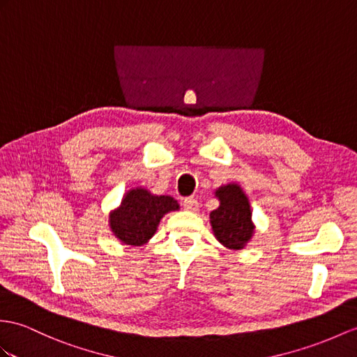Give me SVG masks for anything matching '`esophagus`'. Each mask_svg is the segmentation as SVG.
<instances>
[{
  "instance_id": "obj_1",
  "label": "esophagus",
  "mask_w": 357,
  "mask_h": 357,
  "mask_svg": "<svg viewBox=\"0 0 357 357\" xmlns=\"http://www.w3.org/2000/svg\"><path fill=\"white\" fill-rule=\"evenodd\" d=\"M183 206H185L186 211H189V212H197V211H198V202H197V199H195L194 197L185 198Z\"/></svg>"
}]
</instances>
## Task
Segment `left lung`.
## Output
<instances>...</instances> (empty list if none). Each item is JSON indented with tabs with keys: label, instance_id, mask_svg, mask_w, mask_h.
Instances as JSON below:
<instances>
[{
	"label": "left lung",
	"instance_id": "obj_1",
	"mask_svg": "<svg viewBox=\"0 0 357 357\" xmlns=\"http://www.w3.org/2000/svg\"><path fill=\"white\" fill-rule=\"evenodd\" d=\"M215 194L220 199V207L211 213L215 238L230 250L244 248L255 233L247 195L234 183L221 186Z\"/></svg>",
	"mask_w": 357,
	"mask_h": 357
}]
</instances>
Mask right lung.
<instances>
[{
  "instance_id": "obj_1",
  "label": "right lung",
  "mask_w": 357,
  "mask_h": 357,
  "mask_svg": "<svg viewBox=\"0 0 357 357\" xmlns=\"http://www.w3.org/2000/svg\"><path fill=\"white\" fill-rule=\"evenodd\" d=\"M178 203L168 195H153L146 189L128 190L121 206L110 215L113 234L127 245L149 242L165 213L177 211Z\"/></svg>"
}]
</instances>
